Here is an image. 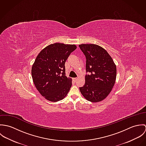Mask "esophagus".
Wrapping results in <instances>:
<instances>
[{"instance_id":"1","label":"esophagus","mask_w":146,"mask_h":146,"mask_svg":"<svg viewBox=\"0 0 146 146\" xmlns=\"http://www.w3.org/2000/svg\"><path fill=\"white\" fill-rule=\"evenodd\" d=\"M77 80H78V78H74V79H73V80H74L75 82H76L77 81Z\"/></svg>"}]
</instances>
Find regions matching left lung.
I'll return each mask as SVG.
<instances>
[{"instance_id": "left-lung-1", "label": "left lung", "mask_w": 146, "mask_h": 146, "mask_svg": "<svg viewBox=\"0 0 146 146\" xmlns=\"http://www.w3.org/2000/svg\"><path fill=\"white\" fill-rule=\"evenodd\" d=\"M86 58L85 83L79 88L88 101L98 102L107 97L116 80V66L111 57L101 46L96 44L79 45Z\"/></svg>"}]
</instances>
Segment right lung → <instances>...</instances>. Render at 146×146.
<instances>
[{"label":"right lung","instance_id":"add662e5","mask_svg":"<svg viewBox=\"0 0 146 146\" xmlns=\"http://www.w3.org/2000/svg\"><path fill=\"white\" fill-rule=\"evenodd\" d=\"M76 49L75 45L54 43L38 55L31 69L34 83L42 97L52 102L63 99L68 93L72 80L65 74L66 61Z\"/></svg>","mask_w":146,"mask_h":146}]
</instances>
